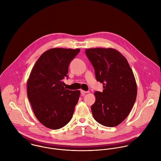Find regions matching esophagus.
<instances>
[{"label":"esophagus","mask_w":161,"mask_h":161,"mask_svg":"<svg viewBox=\"0 0 161 161\" xmlns=\"http://www.w3.org/2000/svg\"><path fill=\"white\" fill-rule=\"evenodd\" d=\"M80 92H81L82 95H84L86 93H88L89 92H87V91H83V90H81V91H80Z\"/></svg>","instance_id":"obj_1"}]
</instances>
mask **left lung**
Returning <instances> with one entry per match:
<instances>
[{
    "label": "left lung",
    "mask_w": 161,
    "mask_h": 161,
    "mask_svg": "<svg viewBox=\"0 0 161 161\" xmlns=\"http://www.w3.org/2000/svg\"><path fill=\"white\" fill-rule=\"evenodd\" d=\"M86 54L95 70L103 92H95L92 115L98 123L114 127L130 113L137 95V86L127 59L114 48H89Z\"/></svg>",
    "instance_id": "obj_1"
}]
</instances>
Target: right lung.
Instances as JSON below:
<instances>
[{"label": "right lung", "mask_w": 161, "mask_h": 161, "mask_svg": "<svg viewBox=\"0 0 161 161\" xmlns=\"http://www.w3.org/2000/svg\"><path fill=\"white\" fill-rule=\"evenodd\" d=\"M80 49L51 48L35 64L27 80V95L33 113L45 127L58 130L71 119L80 91H69L63 79Z\"/></svg>", "instance_id": "add662e5"}]
</instances>
